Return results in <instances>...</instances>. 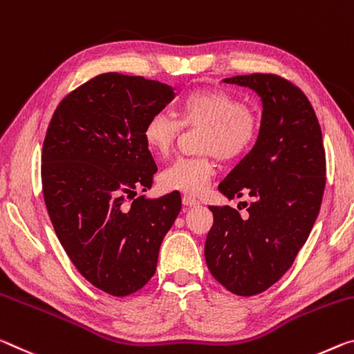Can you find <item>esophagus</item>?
<instances>
[{
    "instance_id": "1",
    "label": "esophagus",
    "mask_w": 354,
    "mask_h": 354,
    "mask_svg": "<svg viewBox=\"0 0 354 354\" xmlns=\"http://www.w3.org/2000/svg\"><path fill=\"white\" fill-rule=\"evenodd\" d=\"M183 205L187 206V207H195V206L200 205V201L192 198V197H187V195H184V197H183Z\"/></svg>"
}]
</instances>
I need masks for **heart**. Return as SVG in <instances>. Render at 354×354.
Returning <instances> with one entry per match:
<instances>
[{
	"label": "heart",
	"instance_id": "b5f03b06",
	"mask_svg": "<svg viewBox=\"0 0 354 354\" xmlns=\"http://www.w3.org/2000/svg\"><path fill=\"white\" fill-rule=\"evenodd\" d=\"M178 113L179 121L165 111L154 113L145 124L143 138L156 156L164 157L175 147L183 126L205 129L200 149L209 154L179 157L160 175L164 189L200 195L214 175V154L222 160L244 156L257 140L258 120L243 100L221 89H198L187 94Z\"/></svg>",
	"mask_w": 354,
	"mask_h": 354
}]
</instances>
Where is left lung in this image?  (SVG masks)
I'll return each mask as SVG.
<instances>
[{"instance_id":"1","label":"left lung","mask_w":354,"mask_h":354,"mask_svg":"<svg viewBox=\"0 0 354 354\" xmlns=\"http://www.w3.org/2000/svg\"><path fill=\"white\" fill-rule=\"evenodd\" d=\"M261 99V122L250 153L218 184L228 200L254 197L248 216L209 206L214 223L206 236V265L238 296L268 290L288 271L322 206L326 156L322 129L306 94L272 74L225 78Z\"/></svg>"}]
</instances>
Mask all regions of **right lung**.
<instances>
[{
  "label": "right lung",
  "mask_w": 354,
  "mask_h": 354,
  "mask_svg": "<svg viewBox=\"0 0 354 354\" xmlns=\"http://www.w3.org/2000/svg\"><path fill=\"white\" fill-rule=\"evenodd\" d=\"M175 96L165 83L100 74L61 100L47 129L42 190L50 221L78 272L111 296L148 283L181 211L179 192L136 198L157 171L145 124Z\"/></svg>",
  "instance_id": "obj_1"
}]
</instances>
